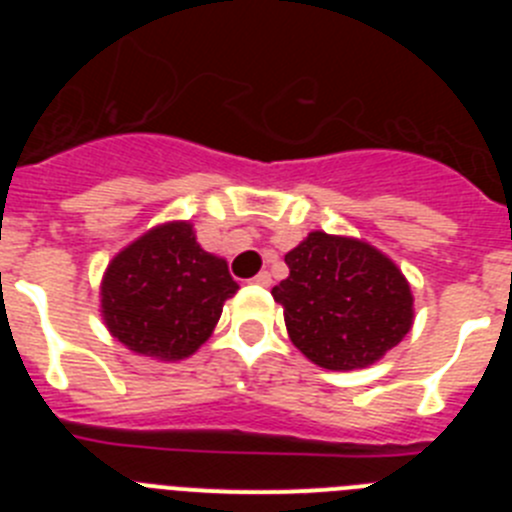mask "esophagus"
Listing matches in <instances>:
<instances>
[{
  "label": "esophagus",
  "instance_id": "esophagus-1",
  "mask_svg": "<svg viewBox=\"0 0 512 512\" xmlns=\"http://www.w3.org/2000/svg\"><path fill=\"white\" fill-rule=\"evenodd\" d=\"M253 284H259V287H269L271 284V274L269 271H259V274H256V277L251 279Z\"/></svg>",
  "mask_w": 512,
  "mask_h": 512
}]
</instances>
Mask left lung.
Masks as SVG:
<instances>
[{
  "mask_svg": "<svg viewBox=\"0 0 512 512\" xmlns=\"http://www.w3.org/2000/svg\"><path fill=\"white\" fill-rule=\"evenodd\" d=\"M284 261L289 277L271 295L284 307L289 341L312 364L364 369L413 328L410 282L372 243L312 230Z\"/></svg>",
  "mask_w": 512,
  "mask_h": 512,
  "instance_id": "1",
  "label": "left lung"
}]
</instances>
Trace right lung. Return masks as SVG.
I'll use <instances>...</instances> for the list:
<instances>
[{
  "mask_svg": "<svg viewBox=\"0 0 512 512\" xmlns=\"http://www.w3.org/2000/svg\"><path fill=\"white\" fill-rule=\"evenodd\" d=\"M238 292L228 261L197 243L194 225L171 220L115 253L99 287V312L133 354L182 361L212 336Z\"/></svg>",
  "mask_w": 512,
  "mask_h": 512,
  "instance_id": "obj_1",
  "label": "right lung"
}]
</instances>
